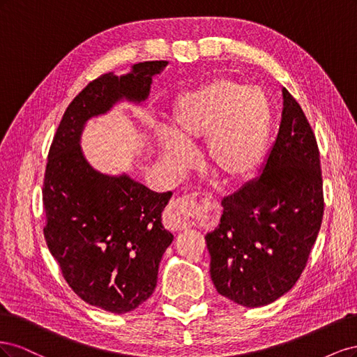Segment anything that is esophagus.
Segmentation results:
<instances>
[{
	"mask_svg": "<svg viewBox=\"0 0 357 357\" xmlns=\"http://www.w3.org/2000/svg\"><path fill=\"white\" fill-rule=\"evenodd\" d=\"M201 211L195 193H188L169 202V207L164 215L165 228L172 232H181L189 228L190 219Z\"/></svg>",
	"mask_w": 357,
	"mask_h": 357,
	"instance_id": "1",
	"label": "esophagus"
}]
</instances>
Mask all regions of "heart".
<instances>
[{
  "label": "heart",
  "instance_id": "obj_1",
  "mask_svg": "<svg viewBox=\"0 0 357 357\" xmlns=\"http://www.w3.org/2000/svg\"><path fill=\"white\" fill-rule=\"evenodd\" d=\"M271 104L257 88L228 79H215L181 93L172 104L169 132L183 147L205 142L208 167L225 183L245 180L264 158ZM167 156L185 164L186 150L162 139Z\"/></svg>",
  "mask_w": 357,
  "mask_h": 357
}]
</instances>
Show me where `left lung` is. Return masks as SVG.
Returning a JSON list of instances; mask_svg holds the SVG:
<instances>
[{
  "mask_svg": "<svg viewBox=\"0 0 357 357\" xmlns=\"http://www.w3.org/2000/svg\"><path fill=\"white\" fill-rule=\"evenodd\" d=\"M222 207L219 226L205 236L215 290L243 307L271 304L305 269L325 208L317 139L286 88L261 177L225 197Z\"/></svg>",
  "mask_w": 357,
  "mask_h": 357,
  "instance_id": "obj_1",
  "label": "left lung"
}]
</instances>
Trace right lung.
<instances>
[{"label": "right lung", "instance_id": "add662e5", "mask_svg": "<svg viewBox=\"0 0 357 357\" xmlns=\"http://www.w3.org/2000/svg\"><path fill=\"white\" fill-rule=\"evenodd\" d=\"M165 61L135 63L132 73L102 74L67 107L50 144L43 181V228L62 277L89 305L123 314L153 294L172 234L160 214L172 193H156L128 176L100 174L79 146L84 122L122 98L144 101Z\"/></svg>", "mask_w": 357, "mask_h": 357}]
</instances>
